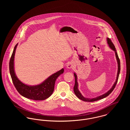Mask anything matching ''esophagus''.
Returning <instances> with one entry per match:
<instances>
[{"label": "esophagus", "instance_id": "obj_1", "mask_svg": "<svg viewBox=\"0 0 130 130\" xmlns=\"http://www.w3.org/2000/svg\"><path fill=\"white\" fill-rule=\"evenodd\" d=\"M67 67L68 69H73L74 68V64L72 62H69L67 65Z\"/></svg>", "mask_w": 130, "mask_h": 130}]
</instances>
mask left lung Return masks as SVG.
<instances>
[{
    "label": "left lung",
    "instance_id": "left-lung-1",
    "mask_svg": "<svg viewBox=\"0 0 130 130\" xmlns=\"http://www.w3.org/2000/svg\"><path fill=\"white\" fill-rule=\"evenodd\" d=\"M107 41L108 43V44L109 45V46L111 48L112 51H113L115 52V55H116V59H117V63H118V72H117V77H116V81L115 82V83L113 84V86H112L111 88L110 89V90H109L107 92H106L100 96H98L97 97L94 98H92V99H90V98H87L86 97H84L82 94L80 93L79 92L78 89V83H77V77L76 74L74 73V76L75 77V84H74V93L76 95V96L80 100L85 101V102H94V101H96L101 99H103L107 96H108L112 92V91L113 90L114 88H115L116 84L118 82V78H119V76L120 74V60L119 59V56L118 55V54L117 53L116 48L113 45V44L112 43V42H111V39L107 37Z\"/></svg>",
    "mask_w": 130,
    "mask_h": 130
}]
</instances>
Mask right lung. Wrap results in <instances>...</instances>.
Returning <instances> with one entry per match:
<instances>
[{
  "mask_svg": "<svg viewBox=\"0 0 130 130\" xmlns=\"http://www.w3.org/2000/svg\"><path fill=\"white\" fill-rule=\"evenodd\" d=\"M18 43L15 46L9 61V72L12 82L17 91L23 96L35 101L44 100L49 98L54 92L56 78L63 73L62 69L52 74L41 84L36 86L26 85L21 82L15 74L14 67V59L15 51Z\"/></svg>",
  "mask_w": 130,
  "mask_h": 130,
  "instance_id": "add662e5",
  "label": "right lung"
}]
</instances>
